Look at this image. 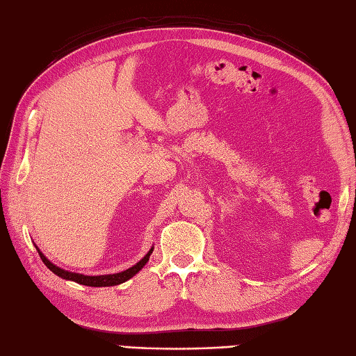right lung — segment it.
Here are the masks:
<instances>
[{
    "instance_id": "obj_1",
    "label": "right lung",
    "mask_w": 356,
    "mask_h": 356,
    "mask_svg": "<svg viewBox=\"0 0 356 356\" xmlns=\"http://www.w3.org/2000/svg\"><path fill=\"white\" fill-rule=\"evenodd\" d=\"M152 251H154V248H151V251H149L147 254L143 259H141L137 265L128 268L126 271L117 273V274H108V275H83V274H76V273L65 271V270H62V268L53 265L50 260L47 259L42 254V252L38 250L39 256H41V259H42V262L45 264V266L49 268L50 271H53L54 274L59 275V277H62V279L73 280V282L81 283V285H85V286H114V285H120V283L134 277V275H136L141 270V268L146 265V262L149 260V256L152 254Z\"/></svg>"
}]
</instances>
